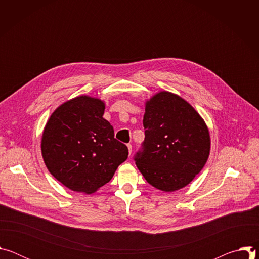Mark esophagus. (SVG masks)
<instances>
[{"label":"esophagus","mask_w":259,"mask_h":259,"mask_svg":"<svg viewBox=\"0 0 259 259\" xmlns=\"http://www.w3.org/2000/svg\"><path fill=\"white\" fill-rule=\"evenodd\" d=\"M127 146H128V151H129V155H131V153H132V144L128 143V144H127Z\"/></svg>","instance_id":"34e87169"}]
</instances>
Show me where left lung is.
<instances>
[{
    "label": "left lung",
    "instance_id": "1",
    "mask_svg": "<svg viewBox=\"0 0 259 259\" xmlns=\"http://www.w3.org/2000/svg\"><path fill=\"white\" fill-rule=\"evenodd\" d=\"M143 127L145 137L134 161L146 181L164 192L186 187L209 157L203 119L186 100L164 91L146 102Z\"/></svg>",
    "mask_w": 259,
    "mask_h": 259
}]
</instances>
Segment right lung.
I'll return each instance as SVG.
<instances>
[{
  "label": "right lung",
  "mask_w": 259,
  "mask_h": 259,
  "mask_svg": "<svg viewBox=\"0 0 259 259\" xmlns=\"http://www.w3.org/2000/svg\"><path fill=\"white\" fill-rule=\"evenodd\" d=\"M103 113L101 100L80 96L61 104L46 124L41 144L44 162L71 191L94 193L128 158L127 145L115 138Z\"/></svg>",
  "instance_id": "right-lung-1"
}]
</instances>
